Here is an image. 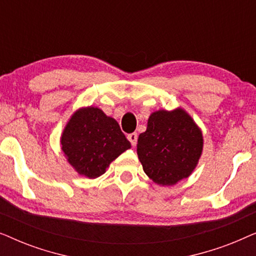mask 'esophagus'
<instances>
[{
    "mask_svg": "<svg viewBox=\"0 0 256 256\" xmlns=\"http://www.w3.org/2000/svg\"><path fill=\"white\" fill-rule=\"evenodd\" d=\"M127 138H128V141L132 143V146H135L136 143H138V134H136V132H132V134H128Z\"/></svg>",
    "mask_w": 256,
    "mask_h": 256,
    "instance_id": "obj_1",
    "label": "esophagus"
}]
</instances>
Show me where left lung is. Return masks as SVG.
Masks as SVG:
<instances>
[{
    "instance_id": "1",
    "label": "left lung",
    "mask_w": 256,
    "mask_h": 256,
    "mask_svg": "<svg viewBox=\"0 0 256 256\" xmlns=\"http://www.w3.org/2000/svg\"><path fill=\"white\" fill-rule=\"evenodd\" d=\"M202 152V134L182 108L157 110L140 134L138 155L143 170L158 185H174L188 178Z\"/></svg>"
}]
</instances>
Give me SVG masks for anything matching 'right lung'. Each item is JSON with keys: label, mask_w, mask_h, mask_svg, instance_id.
Returning <instances> with one entry per match:
<instances>
[{"label": "right lung", "mask_w": 256, "mask_h": 256, "mask_svg": "<svg viewBox=\"0 0 256 256\" xmlns=\"http://www.w3.org/2000/svg\"><path fill=\"white\" fill-rule=\"evenodd\" d=\"M62 150L79 174L96 178L130 148L113 118L96 107L80 108L72 115L60 138Z\"/></svg>", "instance_id": "right-lung-1"}]
</instances>
